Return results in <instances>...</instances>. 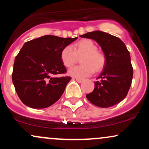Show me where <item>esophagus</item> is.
I'll return each mask as SVG.
<instances>
[{
	"label": "esophagus",
	"instance_id": "1",
	"mask_svg": "<svg viewBox=\"0 0 149 149\" xmlns=\"http://www.w3.org/2000/svg\"><path fill=\"white\" fill-rule=\"evenodd\" d=\"M76 80L77 82H78V83H83V80H83V79H79V78H76Z\"/></svg>",
	"mask_w": 149,
	"mask_h": 149
}]
</instances>
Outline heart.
I'll list each match as a JSON object with an SVG mask.
<instances>
[{
    "mask_svg": "<svg viewBox=\"0 0 149 149\" xmlns=\"http://www.w3.org/2000/svg\"><path fill=\"white\" fill-rule=\"evenodd\" d=\"M96 45L91 40L84 39L73 46L67 45L61 52V60L66 67H71L81 58L83 64L77 66L68 71L69 76L76 78H84L92 76L95 69L99 71L103 67L104 58L102 54L97 52Z\"/></svg>",
    "mask_w": 149,
    "mask_h": 149,
    "instance_id": "b5f03b06",
    "label": "heart"
}]
</instances>
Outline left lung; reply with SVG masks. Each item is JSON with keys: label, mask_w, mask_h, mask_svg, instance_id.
<instances>
[{"label": "left lung", "mask_w": 149, "mask_h": 149, "mask_svg": "<svg viewBox=\"0 0 149 149\" xmlns=\"http://www.w3.org/2000/svg\"><path fill=\"white\" fill-rule=\"evenodd\" d=\"M95 40L105 56L103 71L99 76L101 81L95 83L93 92L86 95L94 105L108 108L118 104L127 96L132 84L133 69L130 54L119 38L95 31L80 36Z\"/></svg>", "instance_id": "obj_1"}]
</instances>
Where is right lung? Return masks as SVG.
Listing matches in <instances>:
<instances>
[{"mask_svg":"<svg viewBox=\"0 0 149 149\" xmlns=\"http://www.w3.org/2000/svg\"><path fill=\"white\" fill-rule=\"evenodd\" d=\"M77 38L47 35L24 44L15 57L12 79L25 105L44 109L59 100L71 79L68 76H55L66 72L61 52Z\"/></svg>","mask_w":149,"mask_h":149,"instance_id":"1","label":"right lung"}]
</instances>
